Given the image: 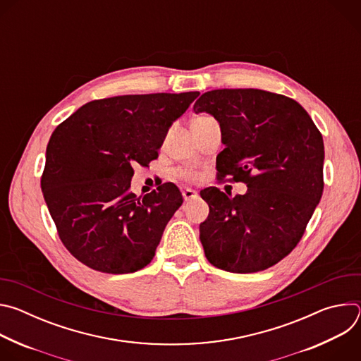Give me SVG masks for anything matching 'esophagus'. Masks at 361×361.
<instances>
[{
  "mask_svg": "<svg viewBox=\"0 0 361 361\" xmlns=\"http://www.w3.org/2000/svg\"><path fill=\"white\" fill-rule=\"evenodd\" d=\"M183 197H184L185 201H190V200L197 198L198 194H197V191H194V190H191V188H184V190H183Z\"/></svg>",
  "mask_w": 361,
  "mask_h": 361,
  "instance_id": "34e87169",
  "label": "esophagus"
}]
</instances>
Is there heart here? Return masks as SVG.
Segmentation results:
<instances>
[{
  "mask_svg": "<svg viewBox=\"0 0 361 361\" xmlns=\"http://www.w3.org/2000/svg\"><path fill=\"white\" fill-rule=\"evenodd\" d=\"M200 118H205V117H200ZM177 174L180 177H183V178H191L192 177V173L191 171H185V170H180Z\"/></svg>",
  "mask_w": 361,
  "mask_h": 361,
  "instance_id": "b5f03b06",
  "label": "heart"
}]
</instances>
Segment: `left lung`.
<instances>
[{"mask_svg": "<svg viewBox=\"0 0 361 361\" xmlns=\"http://www.w3.org/2000/svg\"><path fill=\"white\" fill-rule=\"evenodd\" d=\"M194 113H209L220 124V177L247 184L235 197L217 187L200 192L210 207L200 224L205 257L240 274L277 264L298 244L322 198V133L297 101L264 90L207 91Z\"/></svg>", "mask_w": 361, "mask_h": 361, "instance_id": "8db88e82", "label": "left lung"}]
</instances>
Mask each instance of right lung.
Masks as SVG:
<instances>
[{"instance_id": "right-lung-1", "label": "right lung", "mask_w": 361, "mask_h": 361, "mask_svg": "<svg viewBox=\"0 0 361 361\" xmlns=\"http://www.w3.org/2000/svg\"><path fill=\"white\" fill-rule=\"evenodd\" d=\"M198 91L118 95L87 102L51 135L41 177L44 200L66 248L87 267L127 274L152 260L183 204L164 183L130 191L133 166H147Z\"/></svg>"}]
</instances>
